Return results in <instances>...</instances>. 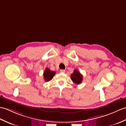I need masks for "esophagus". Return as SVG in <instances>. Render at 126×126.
I'll list each match as a JSON object with an SVG mask.
<instances>
[{
	"mask_svg": "<svg viewBox=\"0 0 126 126\" xmlns=\"http://www.w3.org/2000/svg\"><path fill=\"white\" fill-rule=\"evenodd\" d=\"M65 72V70H63V69H61V70H60V73H64Z\"/></svg>",
	"mask_w": 126,
	"mask_h": 126,
	"instance_id": "obj_1",
	"label": "esophagus"
}]
</instances>
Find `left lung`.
Instances as JSON below:
<instances>
[{
    "label": "left lung",
    "instance_id": "1",
    "mask_svg": "<svg viewBox=\"0 0 126 126\" xmlns=\"http://www.w3.org/2000/svg\"><path fill=\"white\" fill-rule=\"evenodd\" d=\"M71 79L74 83L79 84L82 82L83 76L78 70L75 69L73 73L71 75Z\"/></svg>",
    "mask_w": 126,
    "mask_h": 126
}]
</instances>
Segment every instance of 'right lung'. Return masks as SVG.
Listing matches in <instances>:
<instances>
[{
	"label": "right lung",
	"instance_id": "right-lung-1",
	"mask_svg": "<svg viewBox=\"0 0 126 126\" xmlns=\"http://www.w3.org/2000/svg\"><path fill=\"white\" fill-rule=\"evenodd\" d=\"M56 72L50 70V69L47 68L45 69V70L43 73V76H44V79L45 82L47 81H50V80H51L52 78L55 75Z\"/></svg>",
	"mask_w": 126,
	"mask_h": 126
}]
</instances>
